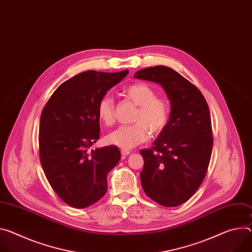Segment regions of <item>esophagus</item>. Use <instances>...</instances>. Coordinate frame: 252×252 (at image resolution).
<instances>
[{
	"label": "esophagus",
	"mask_w": 252,
	"mask_h": 252,
	"mask_svg": "<svg viewBox=\"0 0 252 252\" xmlns=\"http://www.w3.org/2000/svg\"><path fill=\"white\" fill-rule=\"evenodd\" d=\"M121 153H122V156L125 158L126 156H128L131 152H130V151H128V150H122V151H121Z\"/></svg>",
	"instance_id": "1"
}]
</instances>
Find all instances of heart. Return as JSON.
Here are the masks:
<instances>
[{
	"instance_id": "b5f03b06",
	"label": "heart",
	"mask_w": 252,
	"mask_h": 252,
	"mask_svg": "<svg viewBox=\"0 0 252 252\" xmlns=\"http://www.w3.org/2000/svg\"><path fill=\"white\" fill-rule=\"evenodd\" d=\"M124 94L135 105L132 125L121 126L106 136V142L123 150H129L147 142L150 130L158 134L167 126L170 120V104L161 97H156L155 90L145 83H133L127 86ZM97 117L105 126L114 122V101L110 96H103L97 104Z\"/></svg>"
}]
</instances>
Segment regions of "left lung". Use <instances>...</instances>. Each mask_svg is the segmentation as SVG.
<instances>
[{"label":"left lung","mask_w":252,"mask_h":252,"mask_svg":"<svg viewBox=\"0 0 252 252\" xmlns=\"http://www.w3.org/2000/svg\"><path fill=\"white\" fill-rule=\"evenodd\" d=\"M134 78L158 83L170 99L167 126L152 148L141 150V182L152 200L176 207L195 194L207 173L213 148L209 107L201 91L170 67H148Z\"/></svg>","instance_id":"8db88e82"}]
</instances>
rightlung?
Instances as JSON below:
<instances>
[{"label":"right lung","mask_w":252,"mask_h":252,"mask_svg":"<svg viewBox=\"0 0 252 252\" xmlns=\"http://www.w3.org/2000/svg\"><path fill=\"white\" fill-rule=\"evenodd\" d=\"M127 73L81 72L63 82L42 110L40 162L52 189L71 207L86 208L107 191L106 177L120 161V150H87L99 139V100Z\"/></svg>","instance_id":"right-lung-1"}]
</instances>
